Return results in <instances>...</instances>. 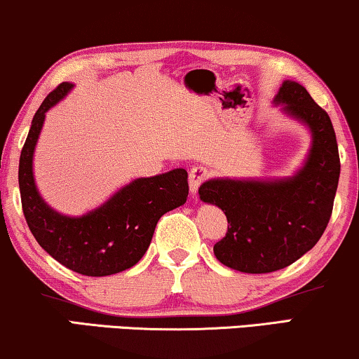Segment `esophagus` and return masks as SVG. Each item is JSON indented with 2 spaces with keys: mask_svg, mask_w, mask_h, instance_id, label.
<instances>
[{
  "mask_svg": "<svg viewBox=\"0 0 359 359\" xmlns=\"http://www.w3.org/2000/svg\"><path fill=\"white\" fill-rule=\"evenodd\" d=\"M209 176V170L205 168L203 165H196L191 168L189 171V189H191V194H196L198 193L199 186L204 183L205 180H208Z\"/></svg>",
  "mask_w": 359,
  "mask_h": 359,
  "instance_id": "esophagus-1",
  "label": "esophagus"
}]
</instances>
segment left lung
<instances>
[{
  "label": "left lung",
  "instance_id": "left-lung-1",
  "mask_svg": "<svg viewBox=\"0 0 359 359\" xmlns=\"http://www.w3.org/2000/svg\"><path fill=\"white\" fill-rule=\"evenodd\" d=\"M273 104L311 132L301 168L287 178H212L199 188L201 201L222 209L230 225L214 245L215 258L250 274L286 268L318 242L340 178L332 121L306 88L284 80Z\"/></svg>",
  "mask_w": 359,
  "mask_h": 359
}]
</instances>
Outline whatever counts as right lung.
<instances>
[{
	"instance_id": "add662e5",
	"label": "right lung",
	"mask_w": 359,
	"mask_h": 359,
	"mask_svg": "<svg viewBox=\"0 0 359 359\" xmlns=\"http://www.w3.org/2000/svg\"><path fill=\"white\" fill-rule=\"evenodd\" d=\"M62 83L39 107L19 158V191L26 222L37 243L72 271L109 276L139 263L154 237L156 222L188 199V171L135 178L109 199L83 215H65L50 208L34 180V151L47 111L73 90Z\"/></svg>"
}]
</instances>
